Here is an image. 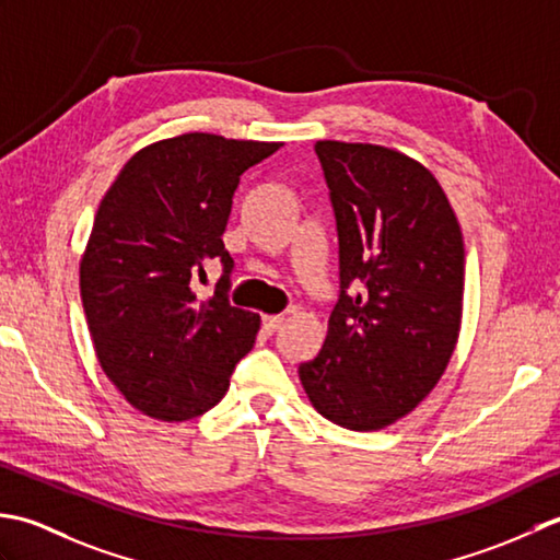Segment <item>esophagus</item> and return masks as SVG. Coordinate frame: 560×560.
<instances>
[{
  "label": "esophagus",
  "mask_w": 560,
  "mask_h": 560,
  "mask_svg": "<svg viewBox=\"0 0 560 560\" xmlns=\"http://www.w3.org/2000/svg\"><path fill=\"white\" fill-rule=\"evenodd\" d=\"M282 322H284L282 314H266L264 316V330H266V334H272V330L280 328Z\"/></svg>",
  "instance_id": "obj_1"
}]
</instances>
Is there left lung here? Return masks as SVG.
Instances as JSON below:
<instances>
[{"label": "left lung", "mask_w": 560, "mask_h": 560, "mask_svg": "<svg viewBox=\"0 0 560 560\" xmlns=\"http://www.w3.org/2000/svg\"><path fill=\"white\" fill-rule=\"evenodd\" d=\"M314 150L336 212L340 296L300 382L330 423L382 430L416 410L452 360L464 310L462 226L413 156L338 140Z\"/></svg>", "instance_id": "8db88e82"}]
</instances>
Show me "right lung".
Wrapping results in <instances>:
<instances>
[{
	"label": "right lung",
	"instance_id": "1",
	"mask_svg": "<svg viewBox=\"0 0 560 560\" xmlns=\"http://www.w3.org/2000/svg\"><path fill=\"white\" fill-rule=\"evenodd\" d=\"M282 142L186 132L142 147L106 190L79 264V290L101 370L144 416L180 423L222 401L254 348L260 316L226 300L234 260L222 234L246 168ZM225 276L191 292L205 259Z\"/></svg>",
	"mask_w": 560,
	"mask_h": 560
}]
</instances>
